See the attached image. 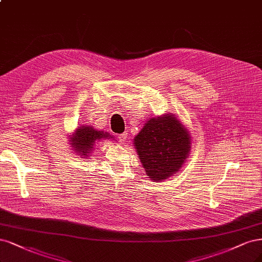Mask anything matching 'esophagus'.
I'll use <instances>...</instances> for the list:
<instances>
[{
    "instance_id": "1",
    "label": "esophagus",
    "mask_w": 262,
    "mask_h": 262,
    "mask_svg": "<svg viewBox=\"0 0 262 262\" xmlns=\"http://www.w3.org/2000/svg\"><path fill=\"white\" fill-rule=\"evenodd\" d=\"M128 135H129V134H128L127 132H123V133L119 134V135H118V141L121 142V143H123L125 140L128 139Z\"/></svg>"
}]
</instances>
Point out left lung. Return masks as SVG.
Wrapping results in <instances>:
<instances>
[{
  "mask_svg": "<svg viewBox=\"0 0 262 262\" xmlns=\"http://www.w3.org/2000/svg\"><path fill=\"white\" fill-rule=\"evenodd\" d=\"M133 142L147 176L157 182L178 172L191 148L188 132L169 114L148 120Z\"/></svg>",
  "mask_w": 262,
  "mask_h": 262,
  "instance_id": "1",
  "label": "left lung"
}]
</instances>
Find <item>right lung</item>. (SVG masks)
I'll use <instances>...</instances> for the list:
<instances>
[{"instance_id":"right-lung-1","label":"right lung","mask_w":262,"mask_h":262,"mask_svg":"<svg viewBox=\"0 0 262 262\" xmlns=\"http://www.w3.org/2000/svg\"><path fill=\"white\" fill-rule=\"evenodd\" d=\"M113 137L110 133H104L103 131H98L92 127H80L77 129L73 138H70L71 145L75 148L80 156H85L90 150L94 148V144L103 139H112Z\"/></svg>"}]
</instances>
